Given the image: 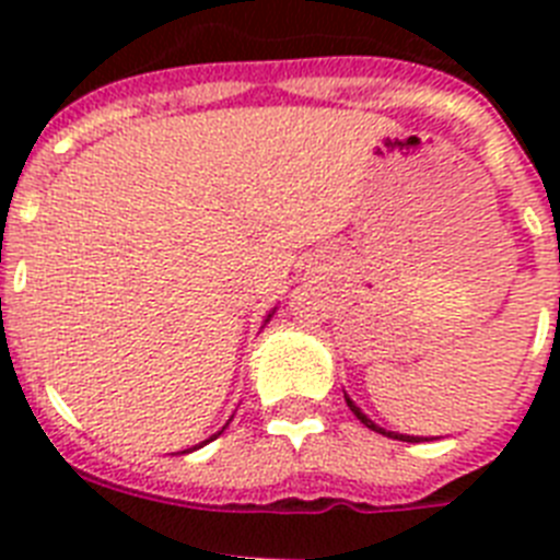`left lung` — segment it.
<instances>
[{"label": "left lung", "instance_id": "obj_1", "mask_svg": "<svg viewBox=\"0 0 560 560\" xmlns=\"http://www.w3.org/2000/svg\"><path fill=\"white\" fill-rule=\"evenodd\" d=\"M345 400H348L350 412H353L355 418H359L361 423H364V427H368V429H373V432H378V434H387V438H393V440H404V443H420V440H434V438H418V434H398V432H387V429H381L378 423H375V420H370L368 415L361 412V409L355 407V400L350 398L348 393H345Z\"/></svg>", "mask_w": 560, "mask_h": 560}]
</instances>
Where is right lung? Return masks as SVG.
I'll return each mask as SVG.
<instances>
[{"label": "right lung", "instance_id": "obj_1", "mask_svg": "<svg viewBox=\"0 0 560 560\" xmlns=\"http://www.w3.org/2000/svg\"><path fill=\"white\" fill-rule=\"evenodd\" d=\"M275 311H277V308H271V311H269V314H266L264 325H269V319H271V316H275ZM230 420H232V418H230ZM226 427H230V423H224V429H226ZM224 429H221V432H224ZM221 432H215V434H212V438H207V440H205V443H199V446H192V448H185V452H179V454H190V452H196V448L207 446V443H212V440L219 438V434H221Z\"/></svg>", "mask_w": 560, "mask_h": 560}]
</instances>
